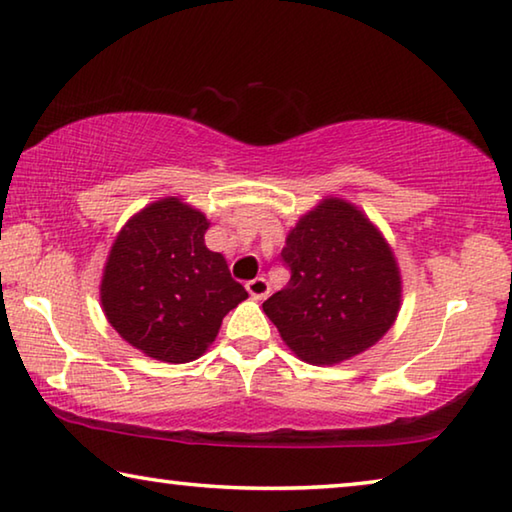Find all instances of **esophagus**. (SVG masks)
<instances>
[{"label":"esophagus","instance_id":"esophagus-1","mask_svg":"<svg viewBox=\"0 0 512 512\" xmlns=\"http://www.w3.org/2000/svg\"><path fill=\"white\" fill-rule=\"evenodd\" d=\"M246 291L250 293V298L262 300L268 296V282L264 280V277H255V280L246 282Z\"/></svg>","mask_w":512,"mask_h":512}]
</instances>
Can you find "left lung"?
<instances>
[{"instance_id":"8db88e82","label":"left lung","mask_w":512,"mask_h":512,"mask_svg":"<svg viewBox=\"0 0 512 512\" xmlns=\"http://www.w3.org/2000/svg\"><path fill=\"white\" fill-rule=\"evenodd\" d=\"M282 262L291 280L264 311L302 361L334 366L368 350L395 323L402 277L393 250L343 198H323L302 216Z\"/></svg>"}]
</instances>
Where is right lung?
<instances>
[{"label": "right lung", "instance_id": "right-lung-1", "mask_svg": "<svg viewBox=\"0 0 512 512\" xmlns=\"http://www.w3.org/2000/svg\"><path fill=\"white\" fill-rule=\"evenodd\" d=\"M210 221L176 196L146 205L110 248L101 280L108 323L146 357L187 363L248 298L221 253L205 246Z\"/></svg>", "mask_w": 512, "mask_h": 512}]
</instances>
